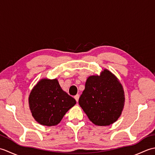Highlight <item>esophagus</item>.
I'll return each instance as SVG.
<instances>
[{
	"label": "esophagus",
	"mask_w": 155,
	"mask_h": 155,
	"mask_svg": "<svg viewBox=\"0 0 155 155\" xmlns=\"http://www.w3.org/2000/svg\"><path fill=\"white\" fill-rule=\"evenodd\" d=\"M74 98H75L76 101L78 102V98H79V94H77V95H76V96H74Z\"/></svg>",
	"instance_id": "34e87169"
}]
</instances>
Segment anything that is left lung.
Returning <instances> with one entry per match:
<instances>
[{
	"instance_id": "1",
	"label": "left lung",
	"mask_w": 155,
	"mask_h": 155,
	"mask_svg": "<svg viewBox=\"0 0 155 155\" xmlns=\"http://www.w3.org/2000/svg\"><path fill=\"white\" fill-rule=\"evenodd\" d=\"M89 120L98 126L113 124L120 116L124 104L123 87L108 71L91 76L78 100Z\"/></svg>"
}]
</instances>
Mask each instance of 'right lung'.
I'll return each instance as SVG.
<instances>
[{
    "label": "right lung",
    "instance_id": "obj_1",
    "mask_svg": "<svg viewBox=\"0 0 155 155\" xmlns=\"http://www.w3.org/2000/svg\"><path fill=\"white\" fill-rule=\"evenodd\" d=\"M32 116L45 126L57 125L66 113L76 104L74 98L62 89L57 79H42L29 95Z\"/></svg>",
    "mask_w": 155,
    "mask_h": 155
}]
</instances>
